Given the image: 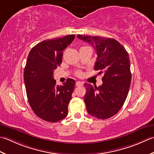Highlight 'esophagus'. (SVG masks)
Listing matches in <instances>:
<instances>
[{
	"label": "esophagus",
	"mask_w": 154,
	"mask_h": 154,
	"mask_svg": "<svg viewBox=\"0 0 154 154\" xmlns=\"http://www.w3.org/2000/svg\"><path fill=\"white\" fill-rule=\"evenodd\" d=\"M83 85H84V83L82 82H80V81L76 82V86H82Z\"/></svg>",
	"instance_id": "esophagus-1"
}]
</instances>
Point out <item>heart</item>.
I'll return each instance as SVG.
<instances>
[{
	"label": "heart",
	"instance_id": "1",
	"mask_svg": "<svg viewBox=\"0 0 154 154\" xmlns=\"http://www.w3.org/2000/svg\"><path fill=\"white\" fill-rule=\"evenodd\" d=\"M76 74L78 75V76H80V75L82 74V73L80 72H78L76 73Z\"/></svg>",
	"mask_w": 154,
	"mask_h": 154
}]
</instances>
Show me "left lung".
Instances as JSON below:
<instances>
[{
    "instance_id": "1",
    "label": "left lung",
    "mask_w": 154,
    "mask_h": 154,
    "mask_svg": "<svg viewBox=\"0 0 154 154\" xmlns=\"http://www.w3.org/2000/svg\"><path fill=\"white\" fill-rule=\"evenodd\" d=\"M77 37L94 48L97 55L94 70L103 75L101 86L84 84L87 112L101 120L111 118L120 111L129 92L131 80L129 55L114 38L80 34Z\"/></svg>"
}]
</instances>
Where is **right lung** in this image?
Wrapping results in <instances>:
<instances>
[{
    "mask_svg": "<svg viewBox=\"0 0 154 154\" xmlns=\"http://www.w3.org/2000/svg\"><path fill=\"white\" fill-rule=\"evenodd\" d=\"M74 34L44 40L34 46L28 56L24 81L29 104L38 117L57 122L66 117L68 106L74 90V80L68 78L63 85H56L54 70L62 61L63 51Z\"/></svg>",
    "mask_w": 154,
    "mask_h": 154,
    "instance_id": "add662e5",
    "label": "right lung"
}]
</instances>
